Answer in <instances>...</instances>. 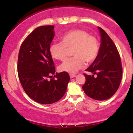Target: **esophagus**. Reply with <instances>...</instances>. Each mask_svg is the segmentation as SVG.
<instances>
[{
	"label": "esophagus",
	"mask_w": 133,
	"mask_h": 133,
	"mask_svg": "<svg viewBox=\"0 0 133 133\" xmlns=\"http://www.w3.org/2000/svg\"><path fill=\"white\" fill-rule=\"evenodd\" d=\"M70 77L71 78H74V77H76V75H75V74H70Z\"/></svg>",
	"instance_id": "obj_1"
}]
</instances>
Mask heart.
Wrapping results in <instances>:
<instances>
[{
    "mask_svg": "<svg viewBox=\"0 0 133 133\" xmlns=\"http://www.w3.org/2000/svg\"><path fill=\"white\" fill-rule=\"evenodd\" d=\"M74 56L66 59L59 67V70L75 73L84 67L85 62L90 63L96 59L99 52V43L94 36L82 29H74L64 33L61 42L54 43L50 48L51 56L54 59L63 61L67 52L71 49Z\"/></svg>",
    "mask_w": 133,
    "mask_h": 133,
    "instance_id": "b5f03b06",
    "label": "heart"
}]
</instances>
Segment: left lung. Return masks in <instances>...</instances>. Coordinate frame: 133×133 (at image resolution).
I'll return each mask as SVG.
<instances>
[{"label":"left lung","instance_id":"8db88e82","mask_svg":"<svg viewBox=\"0 0 133 133\" xmlns=\"http://www.w3.org/2000/svg\"><path fill=\"white\" fill-rule=\"evenodd\" d=\"M99 29L101 36L99 55L85 70L94 75L83 74L86 80L82 89L89 97L104 101L111 97L118 89L122 79L123 66L114 43L104 29L100 27ZM95 74L97 77H94Z\"/></svg>","mask_w":133,"mask_h":133}]
</instances>
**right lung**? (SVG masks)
<instances>
[{"instance_id":"add662e5","label":"right lung","mask_w":133,"mask_h":133,"mask_svg":"<svg viewBox=\"0 0 133 133\" xmlns=\"http://www.w3.org/2000/svg\"><path fill=\"white\" fill-rule=\"evenodd\" d=\"M54 36L53 26L38 27L24 40L19 52L17 73L21 84L31 99L42 104L62 99L70 81L67 72L55 74L50 53Z\"/></svg>"}]
</instances>
